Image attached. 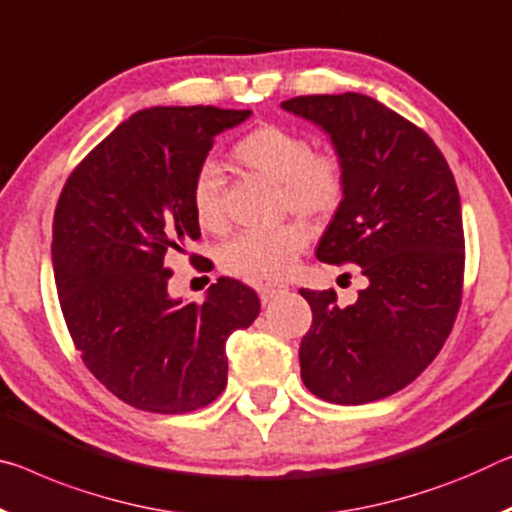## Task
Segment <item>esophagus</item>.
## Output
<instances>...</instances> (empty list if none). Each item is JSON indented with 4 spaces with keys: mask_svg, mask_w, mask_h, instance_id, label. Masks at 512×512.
Listing matches in <instances>:
<instances>
[{
    "mask_svg": "<svg viewBox=\"0 0 512 512\" xmlns=\"http://www.w3.org/2000/svg\"><path fill=\"white\" fill-rule=\"evenodd\" d=\"M285 289L287 287L278 285V282H264V285H257V294L266 303V300H271L275 294H278V291H285Z\"/></svg>",
    "mask_w": 512,
    "mask_h": 512,
    "instance_id": "esophagus-1",
    "label": "esophagus"
}]
</instances>
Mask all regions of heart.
I'll return each mask as SVG.
<instances>
[{
  "label": "heart",
  "mask_w": 512,
  "mask_h": 512,
  "mask_svg": "<svg viewBox=\"0 0 512 512\" xmlns=\"http://www.w3.org/2000/svg\"><path fill=\"white\" fill-rule=\"evenodd\" d=\"M232 157L250 173L278 184L280 209L303 218H326L342 205L348 186L346 161L335 148L312 150V143L296 129L264 123L232 145ZM223 173L212 161L198 166L189 186L193 216L202 230H221ZM310 232L298 221L275 230L239 232L221 250L225 273L243 280H278L294 269Z\"/></svg>",
  "instance_id": "obj_1"
}]
</instances>
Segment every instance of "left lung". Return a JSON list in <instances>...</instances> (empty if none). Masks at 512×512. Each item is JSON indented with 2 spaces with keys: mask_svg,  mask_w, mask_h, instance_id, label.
<instances>
[{
  "mask_svg": "<svg viewBox=\"0 0 512 512\" xmlns=\"http://www.w3.org/2000/svg\"><path fill=\"white\" fill-rule=\"evenodd\" d=\"M282 109L319 125L346 161V196L316 257L358 264L367 278L346 307L332 289H300L312 307L300 378L330 403L385 399L435 360L458 316L465 234L456 180L424 129L369 95H300Z\"/></svg>",
  "mask_w": 512,
  "mask_h": 512,
  "instance_id": "left-lung-1",
  "label": "left lung"
}]
</instances>
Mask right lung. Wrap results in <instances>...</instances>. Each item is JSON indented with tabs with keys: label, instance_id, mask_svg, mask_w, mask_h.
I'll use <instances>...</instances> for the list:
<instances>
[{
	"label": "right lung",
	"instance_id": "obj_1",
	"mask_svg": "<svg viewBox=\"0 0 512 512\" xmlns=\"http://www.w3.org/2000/svg\"><path fill=\"white\" fill-rule=\"evenodd\" d=\"M248 109L152 107L81 159L52 225L63 319L88 371L132 408L182 415L227 385L225 342L259 314V298L218 278L202 303L168 296L166 255L200 239L189 186L216 134ZM196 257V255H193Z\"/></svg>",
	"mask_w": 512,
	"mask_h": 512
}]
</instances>
